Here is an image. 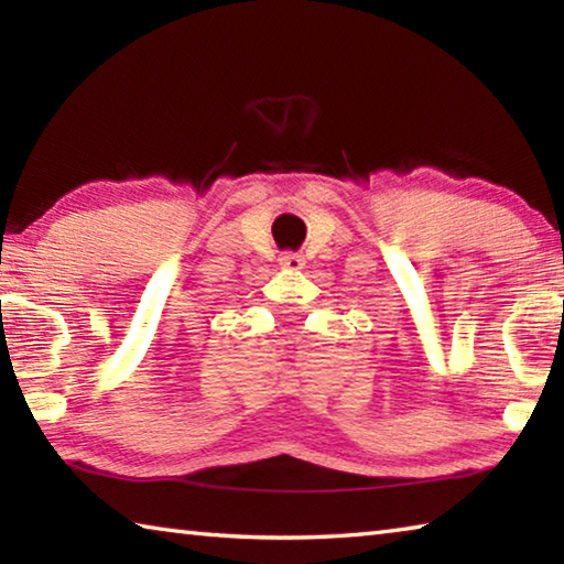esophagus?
<instances>
[{"instance_id": "esophagus-1", "label": "esophagus", "mask_w": 564, "mask_h": 564, "mask_svg": "<svg viewBox=\"0 0 564 564\" xmlns=\"http://www.w3.org/2000/svg\"><path fill=\"white\" fill-rule=\"evenodd\" d=\"M279 263H281V269H285V271H301L305 265L301 253H283Z\"/></svg>"}]
</instances>
